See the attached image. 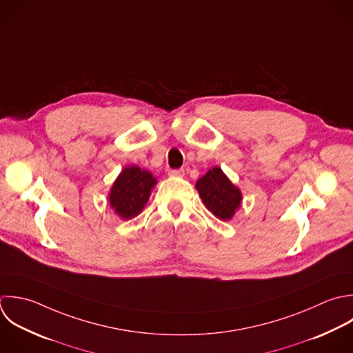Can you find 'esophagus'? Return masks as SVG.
<instances>
[{"instance_id":"obj_1","label":"esophagus","mask_w":353,"mask_h":353,"mask_svg":"<svg viewBox=\"0 0 353 353\" xmlns=\"http://www.w3.org/2000/svg\"><path fill=\"white\" fill-rule=\"evenodd\" d=\"M184 174H185L184 169H173V170L169 172V176H170V177H183Z\"/></svg>"}]
</instances>
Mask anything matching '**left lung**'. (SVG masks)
Wrapping results in <instances>:
<instances>
[{"label": "left lung", "instance_id": "8db88e82", "mask_svg": "<svg viewBox=\"0 0 353 353\" xmlns=\"http://www.w3.org/2000/svg\"><path fill=\"white\" fill-rule=\"evenodd\" d=\"M196 191L208 210L223 221H230L241 209L242 192L227 177L220 166L209 169L196 184Z\"/></svg>", "mask_w": 353, "mask_h": 353}]
</instances>
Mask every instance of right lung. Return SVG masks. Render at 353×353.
<instances>
[{"label": "right lung", "instance_id": "right-lung-1", "mask_svg": "<svg viewBox=\"0 0 353 353\" xmlns=\"http://www.w3.org/2000/svg\"><path fill=\"white\" fill-rule=\"evenodd\" d=\"M157 179L136 165L126 166L118 174L108 194V205L121 220H130L147 205Z\"/></svg>", "mask_w": 353, "mask_h": 353}]
</instances>
